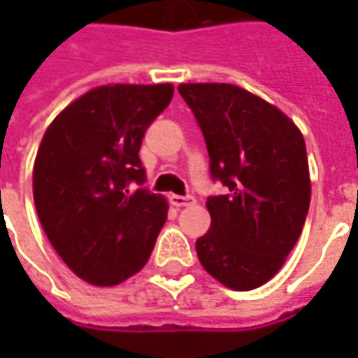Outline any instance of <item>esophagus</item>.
<instances>
[{"label":"esophagus","mask_w":358,"mask_h":358,"mask_svg":"<svg viewBox=\"0 0 358 358\" xmlns=\"http://www.w3.org/2000/svg\"><path fill=\"white\" fill-rule=\"evenodd\" d=\"M195 199L193 197H183V195H171V205L173 207H189L193 205Z\"/></svg>","instance_id":"esophagus-1"}]
</instances>
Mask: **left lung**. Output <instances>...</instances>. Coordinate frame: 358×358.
Segmentation results:
<instances>
[{"label":"left lung","instance_id":"left-lung-1","mask_svg":"<svg viewBox=\"0 0 358 358\" xmlns=\"http://www.w3.org/2000/svg\"><path fill=\"white\" fill-rule=\"evenodd\" d=\"M179 93L199 121L213 179L231 191L207 199L211 229L195 243L197 257L227 289H257L281 271L309 213L305 137L239 85L181 83Z\"/></svg>","mask_w":358,"mask_h":358}]
</instances>
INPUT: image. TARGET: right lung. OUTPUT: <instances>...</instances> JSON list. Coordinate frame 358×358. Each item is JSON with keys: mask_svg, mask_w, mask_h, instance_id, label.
<instances>
[{"mask_svg": "<svg viewBox=\"0 0 358 358\" xmlns=\"http://www.w3.org/2000/svg\"><path fill=\"white\" fill-rule=\"evenodd\" d=\"M171 83L93 87L49 123L34 163L39 223L63 263L95 287H115L149 261L169 205L147 189L139 159Z\"/></svg>", "mask_w": 358, "mask_h": 358, "instance_id": "1", "label": "right lung"}]
</instances>
